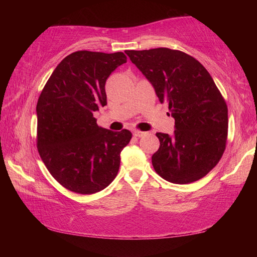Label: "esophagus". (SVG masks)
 <instances>
[{"label": "esophagus", "instance_id": "1", "mask_svg": "<svg viewBox=\"0 0 257 257\" xmlns=\"http://www.w3.org/2000/svg\"><path fill=\"white\" fill-rule=\"evenodd\" d=\"M145 135H146V133L141 132V130H135L134 132V136H136V137H143V136H145Z\"/></svg>", "mask_w": 257, "mask_h": 257}]
</instances>
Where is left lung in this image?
<instances>
[{"mask_svg":"<svg viewBox=\"0 0 257 257\" xmlns=\"http://www.w3.org/2000/svg\"><path fill=\"white\" fill-rule=\"evenodd\" d=\"M175 119L172 136L158 133L154 170L173 184H190L219 163L227 146L228 106L203 64L185 52L159 47L125 51Z\"/></svg>","mask_w":257,"mask_h":257,"instance_id":"obj_1","label":"left lung"}]
</instances>
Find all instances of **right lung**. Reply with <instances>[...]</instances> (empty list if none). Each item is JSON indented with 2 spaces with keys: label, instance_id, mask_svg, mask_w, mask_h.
<instances>
[{
  "label": "right lung",
  "instance_id": "add662e5",
  "mask_svg": "<svg viewBox=\"0 0 257 257\" xmlns=\"http://www.w3.org/2000/svg\"><path fill=\"white\" fill-rule=\"evenodd\" d=\"M125 62L122 52H73L54 69L38 98V153L52 177L73 193H97L118 175L120 153L133 135L98 127L93 114L106 105L108 76Z\"/></svg>",
  "mask_w": 257,
  "mask_h": 257
}]
</instances>
